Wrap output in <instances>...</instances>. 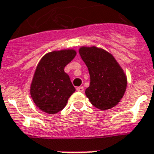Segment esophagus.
Listing matches in <instances>:
<instances>
[{
	"mask_svg": "<svg viewBox=\"0 0 154 154\" xmlns=\"http://www.w3.org/2000/svg\"><path fill=\"white\" fill-rule=\"evenodd\" d=\"M76 90H77V91L79 92H83V90H84V88H83V87H79L76 88Z\"/></svg>",
	"mask_w": 154,
	"mask_h": 154,
	"instance_id": "esophagus-1",
	"label": "esophagus"
}]
</instances>
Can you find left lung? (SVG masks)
<instances>
[{"instance_id":"left-lung-1","label":"left lung","mask_w":154,"mask_h":154,"mask_svg":"<svg viewBox=\"0 0 154 154\" xmlns=\"http://www.w3.org/2000/svg\"><path fill=\"white\" fill-rule=\"evenodd\" d=\"M79 54L89 71L91 83L85 93L90 102L103 110L115 106L126 89L123 70L111 54L102 48L82 47Z\"/></svg>"}]
</instances>
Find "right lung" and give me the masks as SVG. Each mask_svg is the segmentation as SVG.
<instances>
[{
	"mask_svg": "<svg viewBox=\"0 0 154 154\" xmlns=\"http://www.w3.org/2000/svg\"><path fill=\"white\" fill-rule=\"evenodd\" d=\"M76 56L72 49L54 51L46 54L38 63L30 94L35 106L48 114H56L67 105L75 91L64 67Z\"/></svg>",
	"mask_w": 154,
	"mask_h": 154,
	"instance_id": "right-lung-1",
	"label": "right lung"
}]
</instances>
